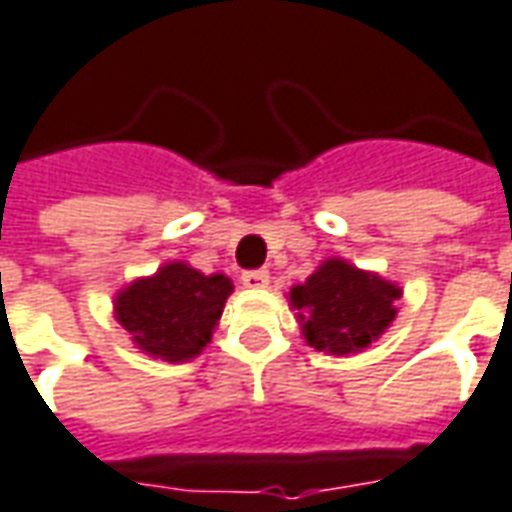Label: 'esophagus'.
<instances>
[{"instance_id": "34e87169", "label": "esophagus", "mask_w": 512, "mask_h": 512, "mask_svg": "<svg viewBox=\"0 0 512 512\" xmlns=\"http://www.w3.org/2000/svg\"><path fill=\"white\" fill-rule=\"evenodd\" d=\"M242 284L248 289H264L270 284V273L267 270H250V273H242Z\"/></svg>"}]
</instances>
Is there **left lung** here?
I'll use <instances>...</instances> for the list:
<instances>
[{"mask_svg":"<svg viewBox=\"0 0 512 512\" xmlns=\"http://www.w3.org/2000/svg\"><path fill=\"white\" fill-rule=\"evenodd\" d=\"M400 297V284L331 256L303 284L289 289V306L297 311L308 347L328 355H355L389 331Z\"/></svg>","mask_w":512,"mask_h":512,"instance_id":"left-lung-1","label":"left lung"}]
</instances>
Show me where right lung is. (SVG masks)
I'll return each instance as SVG.
<instances>
[{
  "label": "right lung",
  "mask_w": 512,
  "mask_h": 512,
  "mask_svg": "<svg viewBox=\"0 0 512 512\" xmlns=\"http://www.w3.org/2000/svg\"><path fill=\"white\" fill-rule=\"evenodd\" d=\"M231 292L228 275H204L187 262H168L118 289L112 308L137 350L184 364L212 342Z\"/></svg>",
  "instance_id": "right-lung-1"
}]
</instances>
